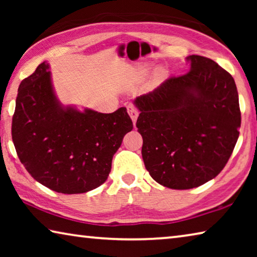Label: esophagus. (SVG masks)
Segmentation results:
<instances>
[{
  "mask_svg": "<svg viewBox=\"0 0 257 257\" xmlns=\"http://www.w3.org/2000/svg\"><path fill=\"white\" fill-rule=\"evenodd\" d=\"M127 111L129 113L130 118H132V120H133V122L134 123L136 122V120L138 118V114H139L138 108L135 106V105H133V104H128V105H127Z\"/></svg>",
  "mask_w": 257,
  "mask_h": 257,
  "instance_id": "1",
  "label": "esophagus"
}]
</instances>
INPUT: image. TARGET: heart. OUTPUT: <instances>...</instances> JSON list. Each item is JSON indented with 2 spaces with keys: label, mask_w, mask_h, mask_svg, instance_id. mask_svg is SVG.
Listing matches in <instances>:
<instances>
[{
  "label": "heart",
  "mask_w": 257,
  "mask_h": 257,
  "mask_svg": "<svg viewBox=\"0 0 257 257\" xmlns=\"http://www.w3.org/2000/svg\"><path fill=\"white\" fill-rule=\"evenodd\" d=\"M156 78H160V77H162L163 76V72L162 71H158V72H156Z\"/></svg>",
  "instance_id": "1"
}]
</instances>
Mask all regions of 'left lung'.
I'll use <instances>...</instances> for the list:
<instances>
[{
    "mask_svg": "<svg viewBox=\"0 0 257 257\" xmlns=\"http://www.w3.org/2000/svg\"><path fill=\"white\" fill-rule=\"evenodd\" d=\"M187 61L188 72L134 101L146 170L171 189L195 188L219 175L241 122L232 76L205 56Z\"/></svg>",
    "mask_w": 257,
    "mask_h": 257,
    "instance_id": "8db88e82",
    "label": "left lung"
}]
</instances>
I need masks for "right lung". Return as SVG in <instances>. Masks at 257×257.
<instances>
[{"label":"right lung","mask_w":257,"mask_h":257,"mask_svg":"<svg viewBox=\"0 0 257 257\" xmlns=\"http://www.w3.org/2000/svg\"><path fill=\"white\" fill-rule=\"evenodd\" d=\"M43 62L19 86L12 141L30 176L56 193L81 194L105 182L113 155L133 130L127 108L99 113L63 106Z\"/></svg>","instance_id":"obj_1"}]
</instances>
